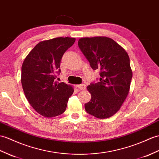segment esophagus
<instances>
[{
    "mask_svg": "<svg viewBox=\"0 0 159 159\" xmlns=\"http://www.w3.org/2000/svg\"><path fill=\"white\" fill-rule=\"evenodd\" d=\"M79 89H80V90H85L86 89V85L84 84H79V85L76 86Z\"/></svg>",
    "mask_w": 159,
    "mask_h": 159,
    "instance_id": "esophagus-1",
    "label": "esophagus"
}]
</instances>
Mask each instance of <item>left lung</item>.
Listing matches in <instances>:
<instances>
[{
  "label": "left lung",
  "instance_id": "1",
  "mask_svg": "<svg viewBox=\"0 0 159 159\" xmlns=\"http://www.w3.org/2000/svg\"><path fill=\"white\" fill-rule=\"evenodd\" d=\"M78 45L92 69L100 70L99 82L87 87L91 99L84 104L85 110L98 119H107L119 111L129 92L133 75L129 57L106 36L80 38Z\"/></svg>",
  "mask_w": 159,
  "mask_h": 159
}]
</instances>
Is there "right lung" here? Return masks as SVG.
<instances>
[{
  "mask_svg": "<svg viewBox=\"0 0 159 159\" xmlns=\"http://www.w3.org/2000/svg\"><path fill=\"white\" fill-rule=\"evenodd\" d=\"M75 38L58 37L39 43L25 58L21 82L25 96L40 115L54 117L64 113L74 88L55 80L63 55Z\"/></svg>",
  "mask_w": 159,
  "mask_h": 159,
  "instance_id": "obj_1",
  "label": "right lung"
}]
</instances>
